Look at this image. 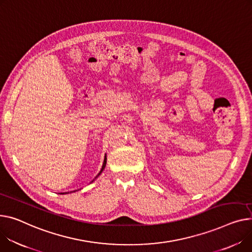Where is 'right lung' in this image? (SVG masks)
<instances>
[{"label":"right lung","instance_id":"add662e5","mask_svg":"<svg viewBox=\"0 0 252 252\" xmlns=\"http://www.w3.org/2000/svg\"><path fill=\"white\" fill-rule=\"evenodd\" d=\"M106 159H107V158H106V154H105V156H104V160H103V164H102V167H101V169H100L99 173H98V174L96 175V177H95V178H94V179H93V180H92L91 182H93V181H94V180H95V179H96V178H97V177H98V176H99L100 174H101V173H102V171L104 170V168H105V166H106ZM91 182H90V183H91ZM72 192H73V191H72ZM65 193H69V192H65Z\"/></svg>","mask_w":252,"mask_h":252}]
</instances>
